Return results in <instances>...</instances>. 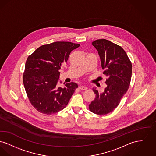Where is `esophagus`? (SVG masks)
<instances>
[{
    "label": "esophagus",
    "instance_id": "esophagus-1",
    "mask_svg": "<svg viewBox=\"0 0 156 156\" xmlns=\"http://www.w3.org/2000/svg\"><path fill=\"white\" fill-rule=\"evenodd\" d=\"M79 88L80 89V90H86L87 88V87L86 86H80V87H79Z\"/></svg>",
    "mask_w": 156,
    "mask_h": 156
}]
</instances>
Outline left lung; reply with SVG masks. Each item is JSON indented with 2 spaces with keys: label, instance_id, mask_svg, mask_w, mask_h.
Returning a JSON list of instances; mask_svg holds the SVG:
<instances>
[{
  "label": "left lung",
  "instance_id": "left-lung-1",
  "mask_svg": "<svg viewBox=\"0 0 156 156\" xmlns=\"http://www.w3.org/2000/svg\"><path fill=\"white\" fill-rule=\"evenodd\" d=\"M92 45L100 55L103 74L107 77V86L102 93L93 88L95 99L89 105V109L95 114L105 115L118 107L127 92L132 77V63L121 47L107 40H97Z\"/></svg>",
  "mask_w": 156,
  "mask_h": 156
}]
</instances>
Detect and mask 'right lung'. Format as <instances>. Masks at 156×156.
Masks as SVG:
<instances>
[{"instance_id": "add662e5", "label": "right lung", "mask_w": 156, "mask_h": 156, "mask_svg": "<svg viewBox=\"0 0 156 156\" xmlns=\"http://www.w3.org/2000/svg\"><path fill=\"white\" fill-rule=\"evenodd\" d=\"M79 47L78 44L57 41L42 45L28 56L23 83L29 101L40 113L51 115L65 108L78 87L74 82L65 84L64 87H59L58 83L61 66Z\"/></svg>"}]
</instances>
